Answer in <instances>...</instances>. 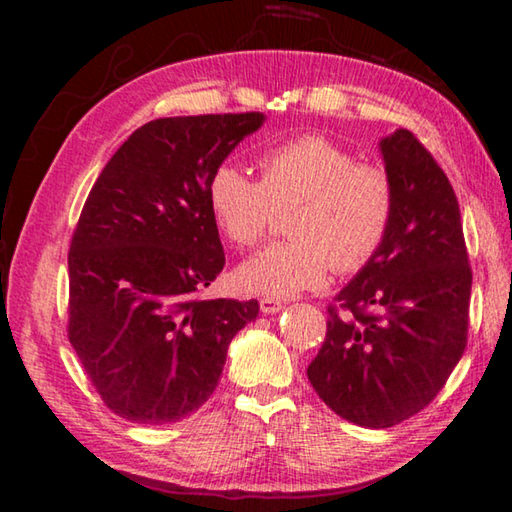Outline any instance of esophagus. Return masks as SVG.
<instances>
[{"mask_svg":"<svg viewBox=\"0 0 512 512\" xmlns=\"http://www.w3.org/2000/svg\"><path fill=\"white\" fill-rule=\"evenodd\" d=\"M282 302L275 300V298H262L259 300V309H262V314H277V311H282Z\"/></svg>","mask_w":512,"mask_h":512,"instance_id":"34e87169","label":"esophagus"}]
</instances>
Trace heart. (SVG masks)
I'll use <instances>...</instances> for the list:
<instances>
[{
  "label": "heart",
  "mask_w": 512,
  "mask_h": 512,
  "mask_svg": "<svg viewBox=\"0 0 512 512\" xmlns=\"http://www.w3.org/2000/svg\"><path fill=\"white\" fill-rule=\"evenodd\" d=\"M259 180L225 162L212 173L207 201L235 246L266 235L275 212L291 210L287 235L239 266V282L287 298L320 287L329 271L354 273L372 262L391 232L395 183L384 167L357 158L323 135H302L259 155Z\"/></svg>",
  "instance_id": "heart-1"
}]
</instances>
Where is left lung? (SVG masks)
Listing matches in <instances>:
<instances>
[{
  "label": "left lung",
  "mask_w": 512,
  "mask_h": 512,
  "mask_svg": "<svg viewBox=\"0 0 512 512\" xmlns=\"http://www.w3.org/2000/svg\"><path fill=\"white\" fill-rule=\"evenodd\" d=\"M397 207L391 232L329 309L327 336L307 377L329 409L368 429L422 411L467 343L472 271L461 210L431 153L406 128L379 140Z\"/></svg>",
  "instance_id": "obj_1"
}]
</instances>
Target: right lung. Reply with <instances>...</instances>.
<instances>
[{
    "label": "right lung",
    "instance_id": "1",
    "mask_svg": "<svg viewBox=\"0 0 512 512\" xmlns=\"http://www.w3.org/2000/svg\"><path fill=\"white\" fill-rule=\"evenodd\" d=\"M262 112L164 117L103 167L69 248V343L112 413L187 418L219 386L228 345L257 300L198 298L225 255L207 201L212 173Z\"/></svg>",
    "mask_w": 512,
    "mask_h": 512
}]
</instances>
